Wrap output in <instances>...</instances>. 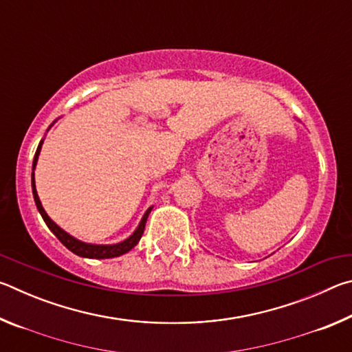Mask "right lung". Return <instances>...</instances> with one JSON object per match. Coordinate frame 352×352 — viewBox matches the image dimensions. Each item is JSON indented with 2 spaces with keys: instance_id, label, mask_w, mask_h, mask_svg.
I'll list each match as a JSON object with an SVG mask.
<instances>
[{
  "instance_id": "1",
  "label": "right lung",
  "mask_w": 352,
  "mask_h": 352,
  "mask_svg": "<svg viewBox=\"0 0 352 352\" xmlns=\"http://www.w3.org/2000/svg\"><path fill=\"white\" fill-rule=\"evenodd\" d=\"M41 144H43V140L40 141V144L37 147V152H35V157H34V163H32V194H34L35 205H37V210L40 211L41 217H43L45 223L47 225V228H50L52 233L57 236V239L60 241L63 245L69 250V252H73L77 256H82V258L109 259V258H116V256H121L124 253L130 252V250H132L136 245V243L140 242L142 233H144V226H146V222H147V217H148V214H151L153 206L148 208V210L144 212V216H142L138 228H136L135 233L130 237H127L126 241H122L119 243H113V245H94V243H85V242H82L79 239H76V237L68 234L67 231H63L57 223L52 222L50 216L46 214V211L43 210V206H41V201L38 199L37 189H35L34 169H35V166H37V160H38V155H40V151H41Z\"/></svg>"
}]
</instances>
